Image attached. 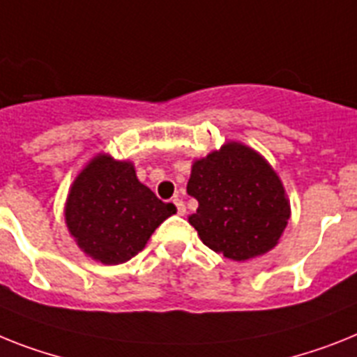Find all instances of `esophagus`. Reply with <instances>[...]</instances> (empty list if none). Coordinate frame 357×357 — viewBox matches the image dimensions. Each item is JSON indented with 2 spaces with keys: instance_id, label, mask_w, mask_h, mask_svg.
I'll list each match as a JSON object with an SVG mask.
<instances>
[{
  "instance_id": "obj_1",
  "label": "esophagus",
  "mask_w": 357,
  "mask_h": 357,
  "mask_svg": "<svg viewBox=\"0 0 357 357\" xmlns=\"http://www.w3.org/2000/svg\"><path fill=\"white\" fill-rule=\"evenodd\" d=\"M174 205H176V208H178L179 215H185V212H187V206H185V203L181 202L179 197H176V199H174Z\"/></svg>"
}]
</instances>
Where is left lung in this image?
<instances>
[{"mask_svg":"<svg viewBox=\"0 0 357 357\" xmlns=\"http://www.w3.org/2000/svg\"><path fill=\"white\" fill-rule=\"evenodd\" d=\"M187 192L199 203L188 223L206 247L232 261L272 250L289 223L290 202L278 172L239 142L194 160Z\"/></svg>","mask_w":357,"mask_h":357,"instance_id":"obj_1","label":"left lung"}]
</instances>
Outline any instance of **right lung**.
I'll return each mask as SVG.
<instances>
[{
    "mask_svg": "<svg viewBox=\"0 0 357 357\" xmlns=\"http://www.w3.org/2000/svg\"><path fill=\"white\" fill-rule=\"evenodd\" d=\"M176 212L136 176L134 163L96 154L79 170L65 202V223L82 252L103 265H119L143 250Z\"/></svg>",
    "mask_w": 357,
    "mask_h": 357,
    "instance_id": "obj_1",
    "label": "right lung"
}]
</instances>
